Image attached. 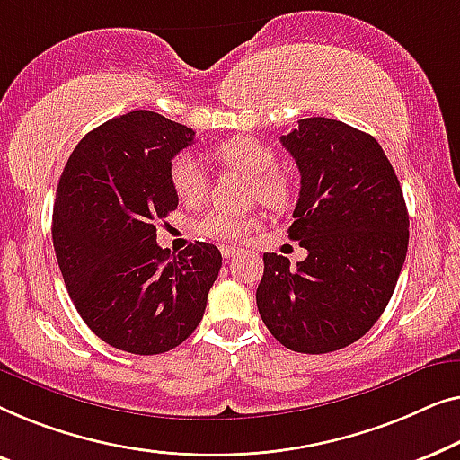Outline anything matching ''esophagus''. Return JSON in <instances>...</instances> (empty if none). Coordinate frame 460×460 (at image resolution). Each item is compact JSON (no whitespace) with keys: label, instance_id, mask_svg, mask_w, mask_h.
Masks as SVG:
<instances>
[{"label":"esophagus","instance_id":"obj_1","mask_svg":"<svg viewBox=\"0 0 460 460\" xmlns=\"http://www.w3.org/2000/svg\"><path fill=\"white\" fill-rule=\"evenodd\" d=\"M221 252H223V258L225 261H233V258H235L237 254H239V250L237 248H233V245H221Z\"/></svg>","mask_w":460,"mask_h":460}]
</instances>
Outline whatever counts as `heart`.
<instances>
[{
  "instance_id": "1",
  "label": "heart",
  "mask_w": 460,
  "mask_h": 460,
  "mask_svg": "<svg viewBox=\"0 0 460 460\" xmlns=\"http://www.w3.org/2000/svg\"><path fill=\"white\" fill-rule=\"evenodd\" d=\"M215 156L237 171L254 177L256 198L264 204L281 206L288 199V181L277 171L279 156L269 144L254 137H235L215 147ZM168 181L172 191L187 206H198L208 193V174L204 164L191 152H179L168 164ZM256 221L248 215L227 210H212L198 223V231L210 239L237 242L254 229Z\"/></svg>"
}]
</instances>
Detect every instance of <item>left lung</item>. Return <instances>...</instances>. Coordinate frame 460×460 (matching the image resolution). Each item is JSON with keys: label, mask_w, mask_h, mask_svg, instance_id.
Returning a JSON list of instances; mask_svg holds the SVG:
<instances>
[{"label": "left lung", "mask_w": 460, "mask_h": 460, "mask_svg": "<svg viewBox=\"0 0 460 460\" xmlns=\"http://www.w3.org/2000/svg\"><path fill=\"white\" fill-rule=\"evenodd\" d=\"M300 171L289 239L308 256L264 254L256 304L277 341L325 354L354 344L384 313L409 250L402 187L381 146L346 122L302 119L281 135Z\"/></svg>", "instance_id": "obj_1"}]
</instances>
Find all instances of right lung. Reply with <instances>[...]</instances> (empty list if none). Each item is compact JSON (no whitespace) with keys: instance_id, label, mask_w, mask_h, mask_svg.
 Wrapping results in <instances>:
<instances>
[{"instance_id":"obj_1","label":"right lung","mask_w":460,"mask_h":460,"mask_svg":"<svg viewBox=\"0 0 460 460\" xmlns=\"http://www.w3.org/2000/svg\"><path fill=\"white\" fill-rule=\"evenodd\" d=\"M191 128L150 110L103 122L79 141L56 191L54 250L87 327L119 350L163 354L202 321L223 256L190 243L171 256L156 223L177 208L168 181Z\"/></svg>"}]
</instances>
